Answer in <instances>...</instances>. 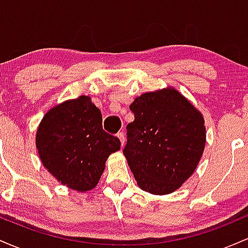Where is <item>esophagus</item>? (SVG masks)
Returning a JSON list of instances; mask_svg holds the SVG:
<instances>
[{
	"label": "esophagus",
	"mask_w": 248,
	"mask_h": 248,
	"mask_svg": "<svg viewBox=\"0 0 248 248\" xmlns=\"http://www.w3.org/2000/svg\"><path fill=\"white\" fill-rule=\"evenodd\" d=\"M116 136H118L119 140H120L121 146H124V142H126V136H124V134L122 133V132H120V133H118V135H116Z\"/></svg>",
	"instance_id": "obj_1"
}]
</instances>
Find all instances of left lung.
Instances as JSON below:
<instances>
[{"label": "left lung", "instance_id": "left-lung-1", "mask_svg": "<svg viewBox=\"0 0 248 248\" xmlns=\"http://www.w3.org/2000/svg\"><path fill=\"white\" fill-rule=\"evenodd\" d=\"M124 148L138 186L153 195L177 190L192 175L205 147L201 113L173 88L144 93L129 106Z\"/></svg>", "mask_w": 248, "mask_h": 248}]
</instances>
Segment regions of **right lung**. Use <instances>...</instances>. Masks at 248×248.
<instances>
[{"mask_svg": "<svg viewBox=\"0 0 248 248\" xmlns=\"http://www.w3.org/2000/svg\"><path fill=\"white\" fill-rule=\"evenodd\" d=\"M43 166L77 191L92 190L105 162L120 149V140L102 129L100 109L90 96L65 101L44 115L36 135Z\"/></svg>", "mask_w": 248, "mask_h": 248, "instance_id": "1", "label": "right lung"}]
</instances>
